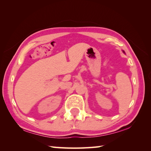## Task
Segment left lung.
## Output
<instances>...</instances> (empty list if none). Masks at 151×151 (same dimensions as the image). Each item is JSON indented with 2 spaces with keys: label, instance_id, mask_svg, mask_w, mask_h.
<instances>
[{
  "label": "left lung",
  "instance_id": "8db88e82",
  "mask_svg": "<svg viewBox=\"0 0 151 151\" xmlns=\"http://www.w3.org/2000/svg\"><path fill=\"white\" fill-rule=\"evenodd\" d=\"M123 52H124V51H123Z\"/></svg>",
  "mask_w": 151,
  "mask_h": 151
}]
</instances>
